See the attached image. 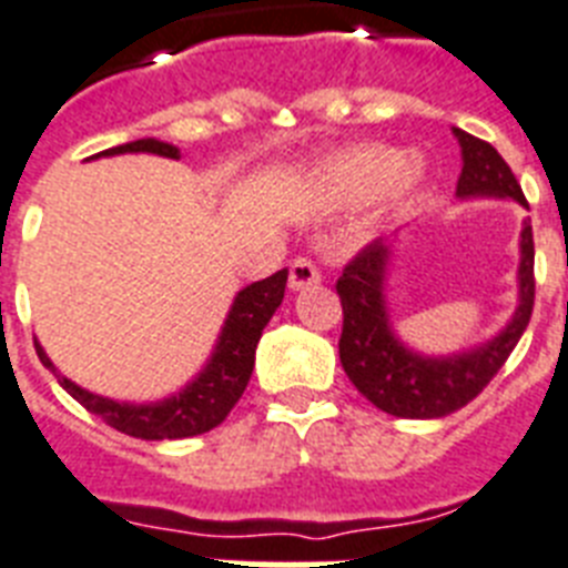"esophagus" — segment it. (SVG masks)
<instances>
[{"label":"esophagus","instance_id":"obj_1","mask_svg":"<svg viewBox=\"0 0 568 568\" xmlns=\"http://www.w3.org/2000/svg\"><path fill=\"white\" fill-rule=\"evenodd\" d=\"M321 283V271L315 268V262L306 260V256H297V260L288 265V285H292L294 292L300 288H308V285Z\"/></svg>","mask_w":568,"mask_h":568}]
</instances>
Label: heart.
<instances>
[{
    "mask_svg": "<svg viewBox=\"0 0 568 568\" xmlns=\"http://www.w3.org/2000/svg\"><path fill=\"white\" fill-rule=\"evenodd\" d=\"M417 163L385 145L349 151L321 169V192L338 206H358L371 197L399 201L417 183Z\"/></svg>",
    "mask_w": 568,
    "mask_h": 568,
    "instance_id": "heart-1",
    "label": "heart"
}]
</instances>
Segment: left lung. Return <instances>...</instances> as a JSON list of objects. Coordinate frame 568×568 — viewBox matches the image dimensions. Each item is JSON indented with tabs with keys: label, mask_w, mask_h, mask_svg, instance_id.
<instances>
[{
	"label": "left lung",
	"mask_w": 568,
	"mask_h": 568,
	"mask_svg": "<svg viewBox=\"0 0 568 568\" xmlns=\"http://www.w3.org/2000/svg\"><path fill=\"white\" fill-rule=\"evenodd\" d=\"M460 142L464 169L458 178V195H499L514 197L528 206L519 180L490 142L455 128ZM385 271H388V244L371 242L344 265L335 292L344 308L338 356L349 382L371 399L376 408L408 419L446 417L473 403L481 394L501 364L508 362L523 338L534 312V233L523 227V262H519V308L508 329L490 344L452 358L414 356L394 338L385 312Z\"/></svg>",
	"instance_id": "1"
}]
</instances>
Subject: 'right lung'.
I'll use <instances>...</instances> for the list:
<instances>
[{
    "label": "right lung",
    "mask_w": 568,
    "mask_h": 568,
    "mask_svg": "<svg viewBox=\"0 0 568 568\" xmlns=\"http://www.w3.org/2000/svg\"><path fill=\"white\" fill-rule=\"evenodd\" d=\"M128 151H149V154L172 156V160L180 156L174 145L156 140L124 142V145L101 151V154H128ZM285 280H288V271H276V274L265 276L260 283H251L247 288L239 292L236 303L230 308L224 332H221L219 347L212 353V362L206 364V371L186 390H180L178 396L163 399V403H113V399H104V396L78 388L75 382H69L67 376L54 373V364L49 362L40 344H34L37 356L58 376L63 390H69L78 403L84 405L87 412L104 419L116 432L142 437V440H178V437L204 435V432L215 428L219 423H224V417L233 412V405L239 403V396L247 388L253 373V358H256V344H260L262 329H265V324L276 312V306L283 303Z\"/></svg>",
    "instance_id": "right-lung-1"
}]
</instances>
